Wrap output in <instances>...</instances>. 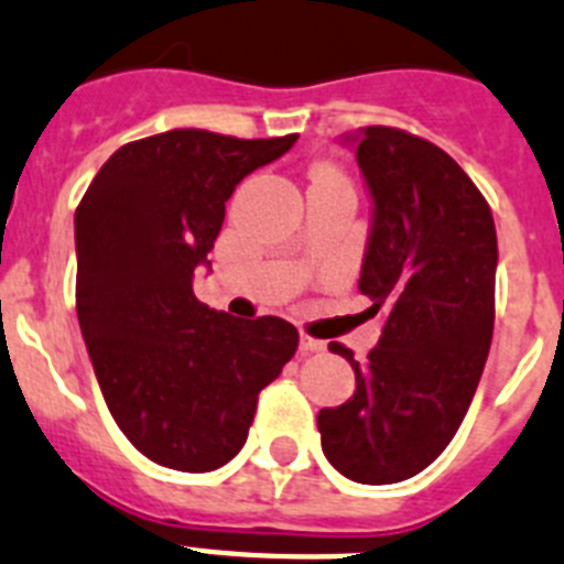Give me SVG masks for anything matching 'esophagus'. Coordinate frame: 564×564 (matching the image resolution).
<instances>
[{
    "label": "esophagus",
    "mask_w": 564,
    "mask_h": 564,
    "mask_svg": "<svg viewBox=\"0 0 564 564\" xmlns=\"http://www.w3.org/2000/svg\"><path fill=\"white\" fill-rule=\"evenodd\" d=\"M326 349V343L317 340V337L301 335V355H315V351Z\"/></svg>",
    "instance_id": "obj_1"
}]
</instances>
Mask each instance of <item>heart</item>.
<instances>
[{
  "instance_id": "1",
  "label": "heart",
  "mask_w": 564,
  "mask_h": 564,
  "mask_svg": "<svg viewBox=\"0 0 564 564\" xmlns=\"http://www.w3.org/2000/svg\"><path fill=\"white\" fill-rule=\"evenodd\" d=\"M317 173H335V170H329V166H321V170H317Z\"/></svg>"
}]
</instances>
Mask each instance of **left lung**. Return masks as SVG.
Instances as JSON below:
<instances>
[{
	"label": "left lung",
	"instance_id": "left-lung-1",
	"mask_svg": "<svg viewBox=\"0 0 564 564\" xmlns=\"http://www.w3.org/2000/svg\"><path fill=\"white\" fill-rule=\"evenodd\" d=\"M357 164L375 200L360 292L383 335L357 364L355 398L321 409L323 454L343 477L389 486L454 440L494 335L497 229L488 200L437 144L398 127H360Z\"/></svg>",
	"mask_w": 564,
	"mask_h": 564
}]
</instances>
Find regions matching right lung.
Wrapping results in <instances>:
<instances>
[{
	"label": "right lung",
	"mask_w": 564,
	"mask_h": 564,
	"mask_svg": "<svg viewBox=\"0 0 564 564\" xmlns=\"http://www.w3.org/2000/svg\"><path fill=\"white\" fill-rule=\"evenodd\" d=\"M297 133L170 130L124 144L76 209V312L105 403L144 457L215 471L247 443L263 386L297 351L283 317L238 321L193 292L229 195Z\"/></svg>",
	"instance_id": "1"
}]
</instances>
